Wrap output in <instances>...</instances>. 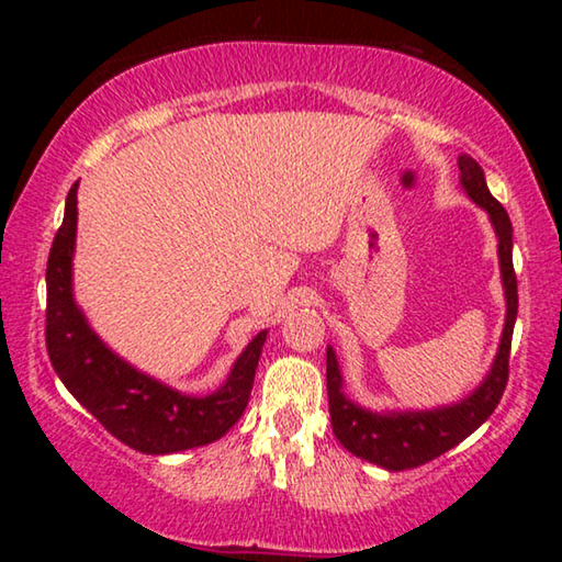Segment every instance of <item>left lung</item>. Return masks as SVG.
<instances>
[{"mask_svg": "<svg viewBox=\"0 0 562 562\" xmlns=\"http://www.w3.org/2000/svg\"><path fill=\"white\" fill-rule=\"evenodd\" d=\"M461 186L475 205L488 213L498 235L501 278L506 290V325H503L498 355L493 359L488 376L471 396L451 406H439L431 412H386L376 414L349 402L341 392V374L331 347H327V396L331 431L349 453L386 471L416 469L461 443L493 414L508 384V357L513 325L518 315V282L513 270V225L496 198L491 195L481 166L471 156L459 158Z\"/></svg>", "mask_w": 562, "mask_h": 562, "instance_id": "left-lung-1", "label": "left lung"}]
</instances>
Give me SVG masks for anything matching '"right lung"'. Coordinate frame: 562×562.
<instances>
[{
	"instance_id": "obj_1",
	"label": "right lung",
	"mask_w": 562,
	"mask_h": 562,
	"mask_svg": "<svg viewBox=\"0 0 562 562\" xmlns=\"http://www.w3.org/2000/svg\"><path fill=\"white\" fill-rule=\"evenodd\" d=\"M76 188L46 262V351L54 372L103 429L140 453H176L213 443L243 416L268 331L237 357L231 376L211 396H186L133 369L93 335L71 292Z\"/></svg>"
}]
</instances>
